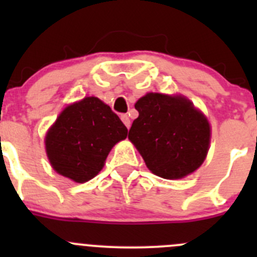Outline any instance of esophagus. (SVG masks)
I'll return each instance as SVG.
<instances>
[{
    "label": "esophagus",
    "mask_w": 257,
    "mask_h": 257,
    "mask_svg": "<svg viewBox=\"0 0 257 257\" xmlns=\"http://www.w3.org/2000/svg\"><path fill=\"white\" fill-rule=\"evenodd\" d=\"M120 119H121V121H123L124 125H125L126 128H128V129L131 128V119H129V116L126 115V114H121Z\"/></svg>",
    "instance_id": "34e87169"
}]
</instances>
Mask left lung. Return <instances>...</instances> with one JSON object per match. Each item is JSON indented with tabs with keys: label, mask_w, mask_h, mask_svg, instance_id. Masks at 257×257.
<instances>
[{
	"label": "left lung",
	"mask_w": 257,
	"mask_h": 257,
	"mask_svg": "<svg viewBox=\"0 0 257 257\" xmlns=\"http://www.w3.org/2000/svg\"><path fill=\"white\" fill-rule=\"evenodd\" d=\"M139 116L128 138L148 169L164 179H181L205 160L210 125L204 114L184 97L148 93L136 103Z\"/></svg>",
	"instance_id": "obj_1"
}]
</instances>
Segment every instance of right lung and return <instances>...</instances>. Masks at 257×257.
I'll list each match as a JSON object with an SVG mask.
<instances>
[{
	"mask_svg": "<svg viewBox=\"0 0 257 257\" xmlns=\"http://www.w3.org/2000/svg\"><path fill=\"white\" fill-rule=\"evenodd\" d=\"M128 136L119 116L95 97L68 105L46 136V150L58 174L77 183L102 170L110 149Z\"/></svg>",
	"mask_w": 257,
	"mask_h": 257,
	"instance_id": "right-lung-1",
	"label": "right lung"
}]
</instances>
